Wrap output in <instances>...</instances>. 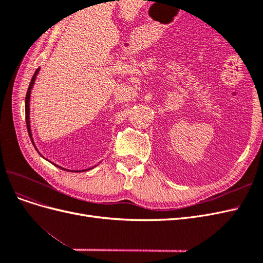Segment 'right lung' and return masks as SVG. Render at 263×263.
Masks as SVG:
<instances>
[{"instance_id":"right-lung-1","label":"right lung","mask_w":263,"mask_h":263,"mask_svg":"<svg viewBox=\"0 0 263 263\" xmlns=\"http://www.w3.org/2000/svg\"><path fill=\"white\" fill-rule=\"evenodd\" d=\"M38 71H39V68L36 70V72H35V74L33 76V78H31V81H30V83H29V86H28V90H27V93H26V98H25V114H26V125H27V130H28V135H29V137H30V139H31V142H33V145L35 146V144H34V140H33V137H31V130H30V125H29V99H30V91H31V89H33V85H34V83H35V80H36V76H37V73H38ZM58 168H60V169H62V170H66V169H63V168H61V166H59V165H57ZM72 172V171H71ZM77 172V171H76Z\"/></svg>"}]
</instances>
